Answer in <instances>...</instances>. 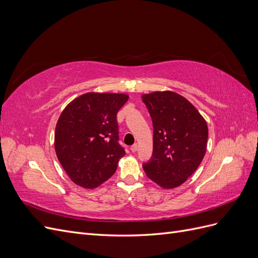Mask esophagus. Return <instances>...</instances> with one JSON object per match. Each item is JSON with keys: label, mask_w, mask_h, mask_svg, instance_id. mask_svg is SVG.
<instances>
[{"label": "esophagus", "mask_w": 258, "mask_h": 258, "mask_svg": "<svg viewBox=\"0 0 258 258\" xmlns=\"http://www.w3.org/2000/svg\"><path fill=\"white\" fill-rule=\"evenodd\" d=\"M138 148H139V145L136 143V144H134V145L130 147V150H131L132 153H136L138 151Z\"/></svg>", "instance_id": "34e87169"}]
</instances>
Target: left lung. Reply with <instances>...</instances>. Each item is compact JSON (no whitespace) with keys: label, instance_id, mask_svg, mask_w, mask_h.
<instances>
[{"label":"left lung","instance_id":"obj_1","mask_svg":"<svg viewBox=\"0 0 258 258\" xmlns=\"http://www.w3.org/2000/svg\"><path fill=\"white\" fill-rule=\"evenodd\" d=\"M154 127L153 155L143 169L162 188L182 185L205 157L208 124L188 100L173 91L142 96Z\"/></svg>","mask_w":258,"mask_h":258}]
</instances>
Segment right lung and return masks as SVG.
I'll return each instance as SVG.
<instances>
[{
    "instance_id": "add662e5",
    "label": "right lung",
    "mask_w": 258,
    "mask_h": 258,
    "mask_svg": "<svg viewBox=\"0 0 258 258\" xmlns=\"http://www.w3.org/2000/svg\"><path fill=\"white\" fill-rule=\"evenodd\" d=\"M129 99L124 93L87 92L62 111L54 150L72 182L93 189L107 181L126 155L118 143L116 116Z\"/></svg>"
}]
</instances>
